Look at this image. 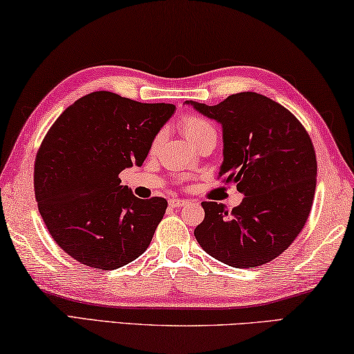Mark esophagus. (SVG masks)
I'll return each mask as SVG.
<instances>
[{"label":"esophagus","mask_w":354,"mask_h":354,"mask_svg":"<svg viewBox=\"0 0 354 354\" xmlns=\"http://www.w3.org/2000/svg\"><path fill=\"white\" fill-rule=\"evenodd\" d=\"M188 201L187 199H178V197H172V199L169 201V205L171 207H174V208H177V207H185V205H188Z\"/></svg>","instance_id":"34e87169"}]
</instances>
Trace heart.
Returning <instances> with one entry per match:
<instances>
[{
  "label": "heart",
  "mask_w": 354,
  "mask_h": 354,
  "mask_svg": "<svg viewBox=\"0 0 354 354\" xmlns=\"http://www.w3.org/2000/svg\"><path fill=\"white\" fill-rule=\"evenodd\" d=\"M180 127L183 130V133L187 135V138L191 142H196L197 140L203 138V136L207 135H214L216 130L212 122H209L207 118H202V116H197V115H187L180 122ZM160 138L157 136L152 141V147H157Z\"/></svg>",
  "instance_id": "obj_1"
}]
</instances>
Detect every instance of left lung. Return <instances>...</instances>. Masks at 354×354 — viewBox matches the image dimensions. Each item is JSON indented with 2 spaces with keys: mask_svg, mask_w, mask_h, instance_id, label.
Instances as JSON below:
<instances>
[{
  "mask_svg": "<svg viewBox=\"0 0 354 354\" xmlns=\"http://www.w3.org/2000/svg\"><path fill=\"white\" fill-rule=\"evenodd\" d=\"M187 104L222 126L219 177L244 194L232 212L202 202L205 219L194 230L197 243L236 269L272 261L294 243L311 212L317 182L311 136L288 109L253 91L218 105Z\"/></svg>",
  "mask_w": 354,
  "mask_h": 354,
  "instance_id": "obj_1",
  "label": "left lung"
}]
</instances>
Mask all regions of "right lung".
Segmentation results:
<instances>
[{"label":"right lung","instance_id":"add662e5","mask_svg":"<svg viewBox=\"0 0 354 354\" xmlns=\"http://www.w3.org/2000/svg\"><path fill=\"white\" fill-rule=\"evenodd\" d=\"M174 110L93 91L48 130L35 157L37 205L53 239L80 264L113 270L151 244L167 202L135 197L120 172L142 165Z\"/></svg>","mask_w":354,"mask_h":354}]
</instances>
